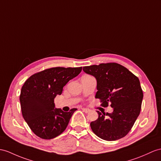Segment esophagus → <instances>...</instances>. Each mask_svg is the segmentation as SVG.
<instances>
[{
  "label": "esophagus",
  "instance_id": "1",
  "mask_svg": "<svg viewBox=\"0 0 161 161\" xmlns=\"http://www.w3.org/2000/svg\"><path fill=\"white\" fill-rule=\"evenodd\" d=\"M81 109H82V111H83V112H85V113H89V112L90 111V109H89V108H82Z\"/></svg>",
  "mask_w": 161,
  "mask_h": 161
}]
</instances>
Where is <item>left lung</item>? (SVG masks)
I'll list each match as a JSON object with an SVG mask.
<instances>
[{"label":"left lung","instance_id":"left-lung-1","mask_svg":"<svg viewBox=\"0 0 161 161\" xmlns=\"http://www.w3.org/2000/svg\"><path fill=\"white\" fill-rule=\"evenodd\" d=\"M83 71L96 78L95 97L102 106L108 104L113 108L111 113H101L90 124L92 131L106 141H115L126 136L138 117L143 97L139 78L124 66L116 63L101 64L83 67Z\"/></svg>","mask_w":161,"mask_h":161}]
</instances>
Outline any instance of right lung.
<instances>
[{
  "mask_svg": "<svg viewBox=\"0 0 161 161\" xmlns=\"http://www.w3.org/2000/svg\"><path fill=\"white\" fill-rule=\"evenodd\" d=\"M81 70L82 67L47 69L30 76L23 85L19 96L22 116L39 137L53 139L67 128L77 108L63 111L55 108L54 99L61 95L64 86Z\"/></svg>",
  "mask_w": 161,
  "mask_h": 161,
  "instance_id": "1",
  "label": "right lung"
}]
</instances>
